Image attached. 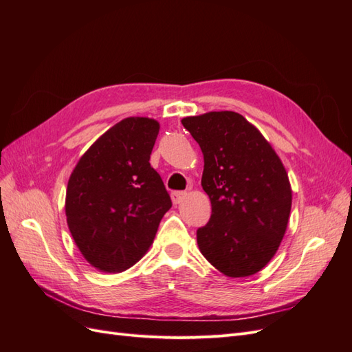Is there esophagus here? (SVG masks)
<instances>
[{"label": "esophagus", "instance_id": "esophagus-1", "mask_svg": "<svg viewBox=\"0 0 352 352\" xmlns=\"http://www.w3.org/2000/svg\"><path fill=\"white\" fill-rule=\"evenodd\" d=\"M186 192L185 190H175V192H172V201H173V204L175 206H177V204H180V202H182L185 198H186Z\"/></svg>", "mask_w": 352, "mask_h": 352}]
</instances>
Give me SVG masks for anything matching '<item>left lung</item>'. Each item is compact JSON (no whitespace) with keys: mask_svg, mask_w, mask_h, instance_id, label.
<instances>
[{"mask_svg":"<svg viewBox=\"0 0 352 352\" xmlns=\"http://www.w3.org/2000/svg\"><path fill=\"white\" fill-rule=\"evenodd\" d=\"M204 155L201 185L211 217L197 230L199 251L229 278L255 274L274 257L292 206L289 177L261 132L235 111L184 117Z\"/></svg>","mask_w":352,"mask_h":352,"instance_id":"8db88e82","label":"left lung"}]
</instances>
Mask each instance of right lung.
I'll return each mask as SVG.
<instances>
[{"instance_id":"1","label":"right lung","mask_w":352,"mask_h":352,"mask_svg":"<svg viewBox=\"0 0 352 352\" xmlns=\"http://www.w3.org/2000/svg\"><path fill=\"white\" fill-rule=\"evenodd\" d=\"M158 131L150 117H127L89 146L70 175L67 226L85 260L100 272L120 273L140 261L172 207L150 164Z\"/></svg>"}]
</instances>
